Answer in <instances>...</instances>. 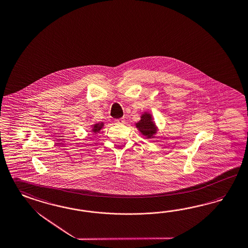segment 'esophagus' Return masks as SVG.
I'll return each instance as SVG.
<instances>
[{"label":"esophagus","mask_w":248,"mask_h":248,"mask_svg":"<svg viewBox=\"0 0 248 248\" xmlns=\"http://www.w3.org/2000/svg\"><path fill=\"white\" fill-rule=\"evenodd\" d=\"M114 122L116 124H124V123H125V120H124L123 118L117 119V120H115Z\"/></svg>","instance_id":"1"}]
</instances>
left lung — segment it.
I'll list each match as a JSON object with an SVG mask.
<instances>
[{
	"label": "left lung",
	"mask_w": 248,
	"mask_h": 248,
	"mask_svg": "<svg viewBox=\"0 0 248 248\" xmlns=\"http://www.w3.org/2000/svg\"><path fill=\"white\" fill-rule=\"evenodd\" d=\"M136 127L141 133L146 136V139H152L154 135L156 133V127L153 122L152 115L147 112L141 116V120L136 124Z\"/></svg>",
	"instance_id": "1"
}]
</instances>
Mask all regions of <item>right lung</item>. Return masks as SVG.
<instances>
[{"label": "right lung", "mask_w": 248, "mask_h": 248, "mask_svg": "<svg viewBox=\"0 0 248 248\" xmlns=\"http://www.w3.org/2000/svg\"><path fill=\"white\" fill-rule=\"evenodd\" d=\"M102 127H103V122L96 123V124H94V125L93 126V131L94 133H97V132H99V131L102 129Z\"/></svg>", "instance_id": "1"}]
</instances>
